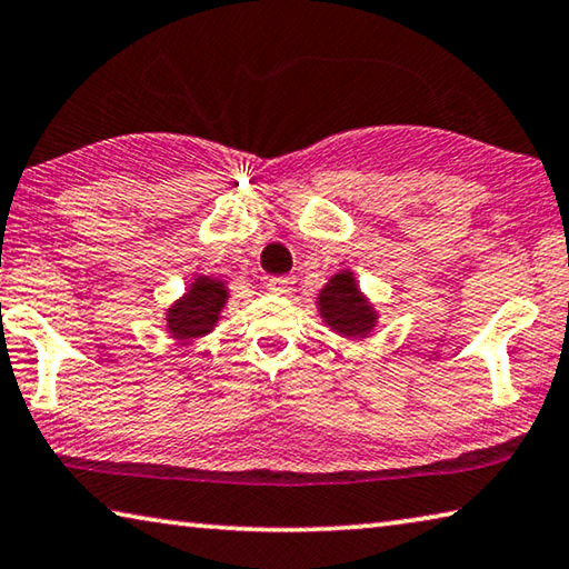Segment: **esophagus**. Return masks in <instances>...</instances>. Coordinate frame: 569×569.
Listing matches in <instances>:
<instances>
[{
    "label": "esophagus",
    "instance_id": "esophagus-1",
    "mask_svg": "<svg viewBox=\"0 0 569 569\" xmlns=\"http://www.w3.org/2000/svg\"><path fill=\"white\" fill-rule=\"evenodd\" d=\"M293 286H296V281L291 276H276V278H268V283H266V288L271 293H276V296H288L293 291Z\"/></svg>",
    "mask_w": 569,
    "mask_h": 569
}]
</instances>
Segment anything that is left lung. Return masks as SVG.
<instances>
[{
    "label": "left lung",
    "mask_w": 569,
    "mask_h": 569,
    "mask_svg": "<svg viewBox=\"0 0 569 569\" xmlns=\"http://www.w3.org/2000/svg\"><path fill=\"white\" fill-rule=\"evenodd\" d=\"M321 319L331 326L336 333L349 339H363L377 326V311L361 296L351 271L336 273L319 293Z\"/></svg>",
    "instance_id": "left-lung-1"
}]
</instances>
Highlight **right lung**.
Masks as SVG:
<instances>
[{
  "instance_id": "1",
  "label": "right lung",
  "mask_w": 569,
  "mask_h": 569,
  "mask_svg": "<svg viewBox=\"0 0 569 569\" xmlns=\"http://www.w3.org/2000/svg\"><path fill=\"white\" fill-rule=\"evenodd\" d=\"M226 301L228 291L223 281L198 276L196 281L190 283L188 293L168 308L166 321L172 339L188 341L210 333V329L218 323V316L223 311Z\"/></svg>"
}]
</instances>
